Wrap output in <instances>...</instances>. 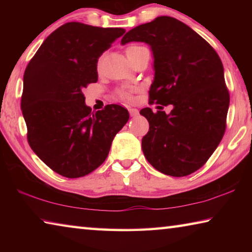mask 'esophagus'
Returning <instances> with one entry per match:
<instances>
[{"mask_svg": "<svg viewBox=\"0 0 252 252\" xmlns=\"http://www.w3.org/2000/svg\"><path fill=\"white\" fill-rule=\"evenodd\" d=\"M129 112H130V116L131 117H136L139 114L138 109H134V108H130L129 109Z\"/></svg>", "mask_w": 252, "mask_h": 252, "instance_id": "34e87169", "label": "esophagus"}]
</instances>
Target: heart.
<instances>
[{
  "label": "heart",
  "instance_id": "1",
  "mask_svg": "<svg viewBox=\"0 0 252 252\" xmlns=\"http://www.w3.org/2000/svg\"><path fill=\"white\" fill-rule=\"evenodd\" d=\"M141 49H143V46H140V45H130V46H127L126 50V54L127 59H131L136 52H138V51H140ZM100 62H101V60L99 61V63ZM119 94H120V96L122 97V99L131 100V93H130V91L121 90L120 92H119Z\"/></svg>",
  "mask_w": 252,
  "mask_h": 252
}]
</instances>
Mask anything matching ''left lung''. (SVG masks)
I'll return each mask as SVG.
<instances>
[{"mask_svg":"<svg viewBox=\"0 0 252 252\" xmlns=\"http://www.w3.org/2000/svg\"><path fill=\"white\" fill-rule=\"evenodd\" d=\"M144 42L153 53L150 103L172 105L167 114L144 108L149 122L142 151L153 168L186 177L206 163L225 131L230 96L223 65L208 42L171 16H159L130 30L121 44ZM160 106V105H159Z\"/></svg>","mask_w":252,"mask_h":252,"instance_id":"obj_1","label":"left lung"}]
</instances>
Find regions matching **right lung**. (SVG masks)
<instances>
[{
  "instance_id": "1",
  "label": "right lung",
  "mask_w": 252,
  "mask_h": 252,
  "mask_svg": "<svg viewBox=\"0 0 252 252\" xmlns=\"http://www.w3.org/2000/svg\"><path fill=\"white\" fill-rule=\"evenodd\" d=\"M125 32L65 23L46 37L25 69L21 109L29 144L63 177H84L99 168L129 120L127 110L118 104L92 112L82 93L97 81L102 53Z\"/></svg>"
}]
</instances>
